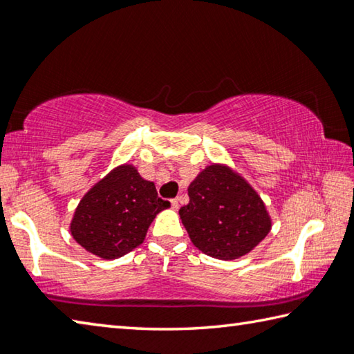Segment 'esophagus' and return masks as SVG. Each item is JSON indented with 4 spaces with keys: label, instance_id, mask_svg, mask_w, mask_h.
I'll return each mask as SVG.
<instances>
[{
    "label": "esophagus",
    "instance_id": "1",
    "mask_svg": "<svg viewBox=\"0 0 354 354\" xmlns=\"http://www.w3.org/2000/svg\"><path fill=\"white\" fill-rule=\"evenodd\" d=\"M170 203H171V207L176 211V209L179 207V200L178 198H173V200H170Z\"/></svg>",
    "mask_w": 354,
    "mask_h": 354
}]
</instances>
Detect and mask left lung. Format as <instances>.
Segmentation results:
<instances>
[{"mask_svg":"<svg viewBox=\"0 0 354 354\" xmlns=\"http://www.w3.org/2000/svg\"><path fill=\"white\" fill-rule=\"evenodd\" d=\"M179 217L192 243L221 261L248 254L272 230L266 203L247 179L226 164H211L189 185Z\"/></svg>","mask_w":354,"mask_h":354,"instance_id":"1","label":"left lung"}]
</instances>
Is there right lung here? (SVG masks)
<instances>
[{
    "instance_id": "add662e5",
    "label": "right lung",
    "mask_w": 354,
    "mask_h": 354,
    "mask_svg": "<svg viewBox=\"0 0 354 354\" xmlns=\"http://www.w3.org/2000/svg\"><path fill=\"white\" fill-rule=\"evenodd\" d=\"M170 206L133 164H122L92 185L70 221L75 241L88 253L112 261L139 247L156 215Z\"/></svg>"
}]
</instances>
